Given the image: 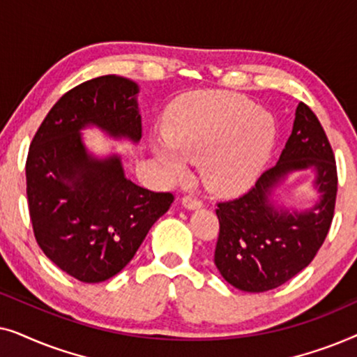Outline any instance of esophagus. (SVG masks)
<instances>
[{
  "label": "esophagus",
  "instance_id": "34e87169",
  "mask_svg": "<svg viewBox=\"0 0 357 357\" xmlns=\"http://www.w3.org/2000/svg\"><path fill=\"white\" fill-rule=\"evenodd\" d=\"M182 206L185 209H188V211H193V209H199L203 206V203L199 202L197 198H192V197H183L182 198Z\"/></svg>",
  "mask_w": 357,
  "mask_h": 357
}]
</instances>
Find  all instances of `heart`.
Returning a JSON list of instances; mask_svg holds the SVG:
<instances>
[{
  "mask_svg": "<svg viewBox=\"0 0 357 357\" xmlns=\"http://www.w3.org/2000/svg\"><path fill=\"white\" fill-rule=\"evenodd\" d=\"M164 141L151 153L167 177L187 175L199 162L202 180L218 197H238L260 177L276 139L275 120L252 100L227 92H193L164 116Z\"/></svg>",
  "mask_w": 357,
  "mask_h": 357,
  "instance_id": "heart-1",
  "label": "heart"
}]
</instances>
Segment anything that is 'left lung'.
I'll use <instances>...</instances> for the list:
<instances>
[{"label": "left lung", "mask_w": 357, "mask_h": 357, "mask_svg": "<svg viewBox=\"0 0 357 357\" xmlns=\"http://www.w3.org/2000/svg\"><path fill=\"white\" fill-rule=\"evenodd\" d=\"M310 169L317 192L314 205L291 208L280 189L291 174ZM336 164L319 119L299 102L292 133L276 165L250 192L219 203V238L214 265L224 280L245 292H265L301 273L328 234L336 199Z\"/></svg>", "instance_id": "1"}]
</instances>
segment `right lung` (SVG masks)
Segmentation results:
<instances>
[{"instance_id":"right-lung-1","label":"right lung","mask_w":357,"mask_h":357,"mask_svg":"<svg viewBox=\"0 0 357 357\" xmlns=\"http://www.w3.org/2000/svg\"><path fill=\"white\" fill-rule=\"evenodd\" d=\"M139 86L107 75L66 92L33 136L26 164L29 213L37 243L68 275L102 282L131 261L174 197L125 175L121 154L99 155L82 131L97 128L133 146L141 139Z\"/></svg>"}]
</instances>
